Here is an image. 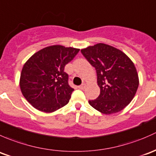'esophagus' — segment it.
I'll use <instances>...</instances> for the list:
<instances>
[{
  "label": "esophagus",
  "mask_w": 156,
  "mask_h": 156,
  "mask_svg": "<svg viewBox=\"0 0 156 156\" xmlns=\"http://www.w3.org/2000/svg\"><path fill=\"white\" fill-rule=\"evenodd\" d=\"M85 87H86V84H85V83H83V84L80 85V86H79V89H85Z\"/></svg>",
  "instance_id": "34e87169"
}]
</instances>
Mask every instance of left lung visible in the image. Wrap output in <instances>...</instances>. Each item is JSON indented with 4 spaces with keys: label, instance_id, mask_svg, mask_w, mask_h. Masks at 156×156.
I'll return each mask as SVG.
<instances>
[{
    "label": "left lung",
    "instance_id": "8db88e82",
    "mask_svg": "<svg viewBox=\"0 0 156 156\" xmlns=\"http://www.w3.org/2000/svg\"><path fill=\"white\" fill-rule=\"evenodd\" d=\"M82 54L95 68L98 97L90 100V105L109 115L121 111L132 101L139 86L134 63L124 52L104 43L81 49Z\"/></svg>",
    "mask_w": 156,
    "mask_h": 156
}]
</instances>
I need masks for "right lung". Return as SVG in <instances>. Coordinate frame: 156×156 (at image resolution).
Returning a JSON list of instances; mask_svg holds the SVG:
<instances>
[{
  "mask_svg": "<svg viewBox=\"0 0 156 156\" xmlns=\"http://www.w3.org/2000/svg\"><path fill=\"white\" fill-rule=\"evenodd\" d=\"M79 51L55 45L38 51L27 61L21 73L20 89L34 108L52 113L69 102L74 89L69 86L68 74L64 70Z\"/></svg>",
  "mask_w": 156,
  "mask_h": 156,
  "instance_id": "obj_1",
  "label": "right lung"
}]
</instances>
